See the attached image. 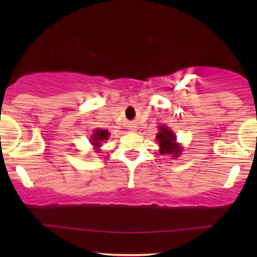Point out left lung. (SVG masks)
Returning <instances> with one entry per match:
<instances>
[{"label": "left lung", "mask_w": 257, "mask_h": 257, "mask_svg": "<svg viewBox=\"0 0 257 257\" xmlns=\"http://www.w3.org/2000/svg\"><path fill=\"white\" fill-rule=\"evenodd\" d=\"M157 141L161 146V153L166 155V153H173V156L180 155V149L176 145V138L174 133L170 131L168 126H161L159 133L157 134Z\"/></svg>", "instance_id": "obj_1"}]
</instances>
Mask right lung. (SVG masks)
<instances>
[{
  "label": "right lung",
  "mask_w": 257,
  "mask_h": 257,
  "mask_svg": "<svg viewBox=\"0 0 257 257\" xmlns=\"http://www.w3.org/2000/svg\"><path fill=\"white\" fill-rule=\"evenodd\" d=\"M108 132L107 131H102V129H98V131H95V133H94V135L91 137V141H93V145L95 147L100 146V143L104 140H107L108 138Z\"/></svg>",
  "instance_id": "obj_1"
}]
</instances>
